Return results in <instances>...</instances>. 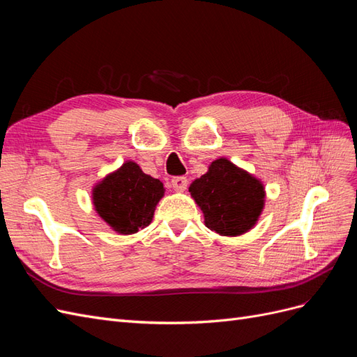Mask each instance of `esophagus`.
Returning a JSON list of instances; mask_svg holds the SVG:
<instances>
[{"mask_svg": "<svg viewBox=\"0 0 357 357\" xmlns=\"http://www.w3.org/2000/svg\"><path fill=\"white\" fill-rule=\"evenodd\" d=\"M172 189L176 192H185L188 188V178L186 177H174L171 180Z\"/></svg>", "mask_w": 357, "mask_h": 357, "instance_id": "obj_1", "label": "esophagus"}]
</instances>
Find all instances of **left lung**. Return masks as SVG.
<instances>
[{
	"label": "left lung",
	"mask_w": 357,
	"mask_h": 357,
	"mask_svg": "<svg viewBox=\"0 0 357 357\" xmlns=\"http://www.w3.org/2000/svg\"><path fill=\"white\" fill-rule=\"evenodd\" d=\"M208 229L240 236L253 229L265 207L264 183L229 159L213 160L208 171L189 186Z\"/></svg>",
	"instance_id": "obj_1"
}]
</instances>
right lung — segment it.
Returning <instances> with one entry per match:
<instances>
[{
	"mask_svg": "<svg viewBox=\"0 0 357 357\" xmlns=\"http://www.w3.org/2000/svg\"><path fill=\"white\" fill-rule=\"evenodd\" d=\"M162 181L146 174L134 160L109 172L92 189L93 208L110 228L131 235L152 223L158 202L164 198Z\"/></svg>",
	"mask_w": 357,
	"mask_h": 357,
	"instance_id": "right-lung-1",
	"label": "right lung"
}]
</instances>
